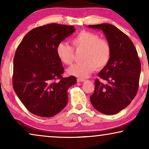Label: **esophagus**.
<instances>
[{"mask_svg": "<svg viewBox=\"0 0 149 149\" xmlns=\"http://www.w3.org/2000/svg\"><path fill=\"white\" fill-rule=\"evenodd\" d=\"M85 79H77V82L78 83H81V82H85Z\"/></svg>", "mask_w": 149, "mask_h": 149, "instance_id": "obj_1", "label": "esophagus"}]
</instances>
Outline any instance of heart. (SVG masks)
<instances>
[{
    "mask_svg": "<svg viewBox=\"0 0 149 149\" xmlns=\"http://www.w3.org/2000/svg\"><path fill=\"white\" fill-rule=\"evenodd\" d=\"M72 43L77 50H84L82 60L70 66L67 72L78 78L85 79L95 68L101 69L107 65L111 60L112 47L107 40L100 38L99 35L88 31H81L72 39ZM56 53L61 62L66 65L72 63L74 50L72 47L65 42L58 45Z\"/></svg>",
    "mask_w": 149,
    "mask_h": 149,
    "instance_id": "obj_1",
    "label": "heart"
}]
</instances>
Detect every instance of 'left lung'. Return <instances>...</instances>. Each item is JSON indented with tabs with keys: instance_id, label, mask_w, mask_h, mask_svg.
I'll use <instances>...</instances> for the list:
<instances>
[{
	"instance_id": "obj_1",
	"label": "left lung",
	"mask_w": 149,
	"mask_h": 149,
	"mask_svg": "<svg viewBox=\"0 0 149 149\" xmlns=\"http://www.w3.org/2000/svg\"><path fill=\"white\" fill-rule=\"evenodd\" d=\"M89 27L102 30L112 47L111 60L98 74L107 83L95 81L90 101L100 113L114 115L127 107L136 96L141 64L131 39L115 26L101 24Z\"/></svg>"
}]
</instances>
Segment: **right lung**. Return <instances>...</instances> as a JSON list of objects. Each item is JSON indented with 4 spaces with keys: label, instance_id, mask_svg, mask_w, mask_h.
<instances>
[{
    "label": "right lung",
    "instance_id": "1",
    "mask_svg": "<svg viewBox=\"0 0 149 149\" xmlns=\"http://www.w3.org/2000/svg\"><path fill=\"white\" fill-rule=\"evenodd\" d=\"M75 31L72 26L49 24L28 32L13 58V89L20 101L34 115L51 117L68 102L74 76L62 77L64 68L56 53L58 45ZM57 79L59 81H56Z\"/></svg>",
    "mask_w": 149,
    "mask_h": 149
}]
</instances>
